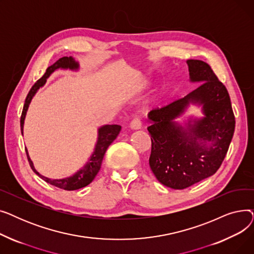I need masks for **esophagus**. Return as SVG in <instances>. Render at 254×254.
<instances>
[{"label": "esophagus", "mask_w": 254, "mask_h": 254, "mask_svg": "<svg viewBox=\"0 0 254 254\" xmlns=\"http://www.w3.org/2000/svg\"><path fill=\"white\" fill-rule=\"evenodd\" d=\"M129 127L131 129H140L141 128V120L139 117H135L131 120Z\"/></svg>", "instance_id": "34e87169"}]
</instances>
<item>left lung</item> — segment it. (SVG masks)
Returning <instances> with one entry per match:
<instances>
[{
    "label": "left lung",
    "instance_id": "obj_1",
    "mask_svg": "<svg viewBox=\"0 0 254 254\" xmlns=\"http://www.w3.org/2000/svg\"><path fill=\"white\" fill-rule=\"evenodd\" d=\"M186 63L190 81L202 83L188 96L148 114L149 166L159 182L174 190L190 188L215 174L229 150L236 124L228 89L211 66L198 60ZM190 102L203 106L204 117L183 128L174 119Z\"/></svg>",
    "mask_w": 254,
    "mask_h": 254
}]
</instances>
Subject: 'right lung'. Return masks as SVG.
I'll return each instance as SVG.
<instances>
[{
  "mask_svg": "<svg viewBox=\"0 0 254 254\" xmlns=\"http://www.w3.org/2000/svg\"><path fill=\"white\" fill-rule=\"evenodd\" d=\"M78 68H79L78 63L75 62V60L72 57H70V58L64 57V58L60 59L59 61H57L53 64H51L50 66H48L45 74L32 86V88L30 89V91L28 93V96H26V98H25V102L23 105V109H22V113H21V117H20L21 134H23L24 118H25L26 111H28L29 105H30L33 97L35 96V93L37 92V90L45 84L46 79L58 69L77 70ZM120 129H122V127L117 126V125H107V126H103L102 127H100L98 142L96 144L95 151H93L92 155L88 159L87 164L82 169H80L76 173V174H74L71 177H66L64 179H49L47 177H44L40 174L39 172L36 171V169L33 165V162L31 161V158L29 156L28 150L25 149L26 156H28V161L30 163L32 170L40 178H42L44 181H46L47 183H49L51 185L57 186V188H59V189H62L64 190H76L84 188V186L88 185L93 179H95V177L97 176V174L101 169V165H102L103 158H104L107 148H108L109 145L116 139Z\"/></svg>",
  "mask_w": 254,
  "mask_h": 254,
  "instance_id": "right-lung-1",
  "label": "right lung"
}]
</instances>
